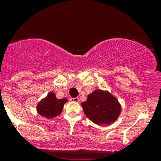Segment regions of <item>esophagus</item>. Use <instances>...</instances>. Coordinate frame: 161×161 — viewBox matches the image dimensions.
Segmentation results:
<instances>
[{
  "instance_id": "1",
  "label": "esophagus",
  "mask_w": 161,
  "mask_h": 161,
  "mask_svg": "<svg viewBox=\"0 0 161 161\" xmlns=\"http://www.w3.org/2000/svg\"><path fill=\"white\" fill-rule=\"evenodd\" d=\"M70 101H73V102H79V98L78 97H71Z\"/></svg>"
}]
</instances>
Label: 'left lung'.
Returning <instances> with one entry per match:
<instances>
[{"label":"left lung","instance_id":"8db88e82","mask_svg":"<svg viewBox=\"0 0 161 161\" xmlns=\"http://www.w3.org/2000/svg\"><path fill=\"white\" fill-rule=\"evenodd\" d=\"M81 105L87 117L97 125L114 123L121 111L117 99L102 90L92 92Z\"/></svg>","mask_w":161,"mask_h":161}]
</instances>
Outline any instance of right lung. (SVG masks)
<instances>
[{"label":"right lung","instance_id":"1","mask_svg":"<svg viewBox=\"0 0 161 161\" xmlns=\"http://www.w3.org/2000/svg\"><path fill=\"white\" fill-rule=\"evenodd\" d=\"M66 101H67L66 98L57 99L54 93L51 92L45 98L42 99L38 103L37 110L40 115L51 119L60 114L64 105Z\"/></svg>","mask_w":161,"mask_h":161}]
</instances>
